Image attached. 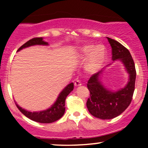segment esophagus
I'll list each match as a JSON object with an SVG mask.
<instances>
[{
  "label": "esophagus",
  "instance_id": "1",
  "mask_svg": "<svg viewBox=\"0 0 148 148\" xmlns=\"http://www.w3.org/2000/svg\"><path fill=\"white\" fill-rule=\"evenodd\" d=\"M74 86H75L76 87H78V86H81V81H79V80H76V81H75V82H74Z\"/></svg>",
  "mask_w": 148,
  "mask_h": 148
}]
</instances>
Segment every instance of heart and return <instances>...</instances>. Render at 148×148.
I'll return each instance as SVG.
<instances>
[{
  "mask_svg": "<svg viewBox=\"0 0 148 148\" xmlns=\"http://www.w3.org/2000/svg\"><path fill=\"white\" fill-rule=\"evenodd\" d=\"M78 56L80 58L86 59V69L88 72L95 73L102 66L106 61L107 51L103 45H86L79 49Z\"/></svg>",
  "mask_w": 148,
  "mask_h": 148,
  "instance_id": "b5f03b06",
  "label": "heart"
}]
</instances>
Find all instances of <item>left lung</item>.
<instances>
[{
  "mask_svg": "<svg viewBox=\"0 0 148 148\" xmlns=\"http://www.w3.org/2000/svg\"><path fill=\"white\" fill-rule=\"evenodd\" d=\"M106 38L112 49V60L123 62L129 74V81L123 88L113 92L107 89L101 83L100 79L103 70L93 74L88 80L87 87L90 94L86 106L92 115L101 120L114 118L130 106L135 89L136 76L134 60L128 49L116 40Z\"/></svg>",
  "mask_w": 148,
  "mask_h": 148,
  "instance_id": "left-lung-1",
  "label": "left lung"
}]
</instances>
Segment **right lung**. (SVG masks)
<instances>
[{
	"label": "right lung",
	"instance_id": "right-lung-1",
	"mask_svg": "<svg viewBox=\"0 0 148 148\" xmlns=\"http://www.w3.org/2000/svg\"><path fill=\"white\" fill-rule=\"evenodd\" d=\"M34 45H49V44L48 42L44 41L42 37H35V38L31 39L29 41L25 42L24 45H22L18 49L17 51ZM73 89H74V84L73 83L67 85L59 94L55 103L50 108L45 110V111L30 112L22 108L16 102L15 103H16L18 110L25 116H26L30 120L40 123H51L59 120L64 115V111H65L64 105H65L66 97L73 90Z\"/></svg>",
	"mask_w": 148,
	"mask_h": 148
}]
</instances>
